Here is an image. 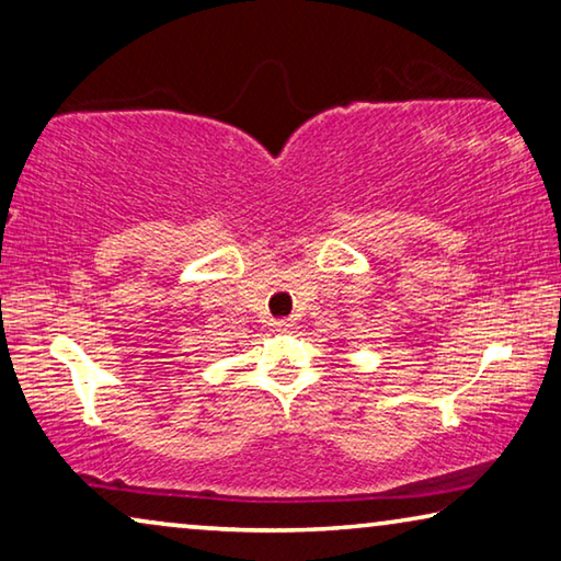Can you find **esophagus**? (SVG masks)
Masks as SVG:
<instances>
[{
    "label": "esophagus",
    "mask_w": 561,
    "mask_h": 561,
    "mask_svg": "<svg viewBox=\"0 0 561 561\" xmlns=\"http://www.w3.org/2000/svg\"><path fill=\"white\" fill-rule=\"evenodd\" d=\"M294 327H296L294 319H275V321H273V329H275V331H290Z\"/></svg>",
    "instance_id": "esophagus-1"
}]
</instances>
